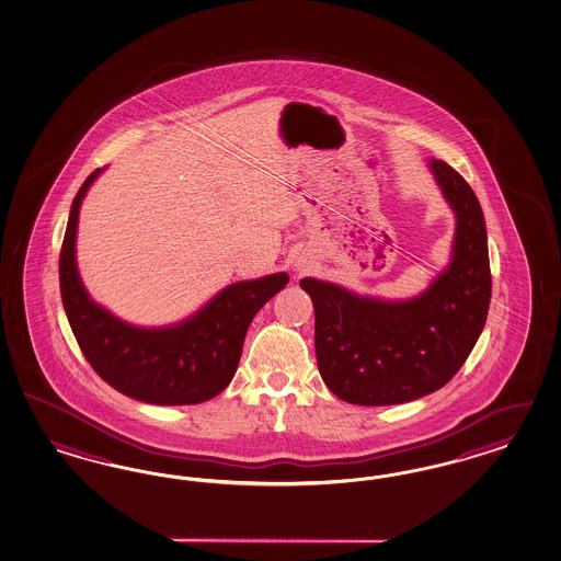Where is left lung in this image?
<instances>
[{"label":"left lung","mask_w":561,"mask_h":561,"mask_svg":"<svg viewBox=\"0 0 561 561\" xmlns=\"http://www.w3.org/2000/svg\"><path fill=\"white\" fill-rule=\"evenodd\" d=\"M428 170L455 215L448 264L408 299L360 295L307 276L321 379L340 400L393 405L424 398L463 367L488 318L492 276L480 201L445 161Z\"/></svg>","instance_id":"obj_1"}]
</instances>
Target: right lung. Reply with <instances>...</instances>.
<instances>
[{
	"label": "right lung",
	"instance_id": "add662e5",
	"mask_svg": "<svg viewBox=\"0 0 561 561\" xmlns=\"http://www.w3.org/2000/svg\"><path fill=\"white\" fill-rule=\"evenodd\" d=\"M104 170L92 172L76 194L59 257L65 316L81 353L106 383L133 400L156 405L213 400L238 370L254 316L285 288L288 274L238 280L176 323L135 325L121 320L92 299L76 254L81 203Z\"/></svg>",
	"mask_w": 561,
	"mask_h": 561
}]
</instances>
